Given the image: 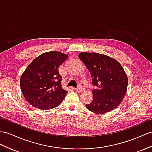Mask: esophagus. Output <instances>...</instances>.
I'll use <instances>...</instances> for the list:
<instances>
[{
    "label": "esophagus",
    "instance_id": "esophagus-1",
    "mask_svg": "<svg viewBox=\"0 0 152 152\" xmlns=\"http://www.w3.org/2000/svg\"><path fill=\"white\" fill-rule=\"evenodd\" d=\"M75 91H76V92H83V91H84V88H83L82 87L80 86V87H78L77 88H75Z\"/></svg>",
    "mask_w": 152,
    "mask_h": 152
}]
</instances>
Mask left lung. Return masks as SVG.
I'll return each mask as SVG.
<instances>
[{
    "mask_svg": "<svg viewBox=\"0 0 152 152\" xmlns=\"http://www.w3.org/2000/svg\"><path fill=\"white\" fill-rule=\"evenodd\" d=\"M78 57L90 72L96 87L92 90V102L85 104L86 108L98 114L115 109L127 91L128 77L121 65L114 58L97 53L81 52Z\"/></svg>",
    "mask_w": 152,
    "mask_h": 152,
    "instance_id": "left-lung-1",
    "label": "left lung"
}]
</instances>
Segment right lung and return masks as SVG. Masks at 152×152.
Returning a JSON list of instances; mask_svg holds the SVG:
<instances>
[{"mask_svg": "<svg viewBox=\"0 0 152 152\" xmlns=\"http://www.w3.org/2000/svg\"><path fill=\"white\" fill-rule=\"evenodd\" d=\"M68 54L58 51L44 53L34 59L20 79L23 96L31 105L49 110L63 102L67 91L61 87L58 67Z\"/></svg>", "mask_w": 152, "mask_h": 152, "instance_id": "1", "label": "right lung"}]
</instances>
